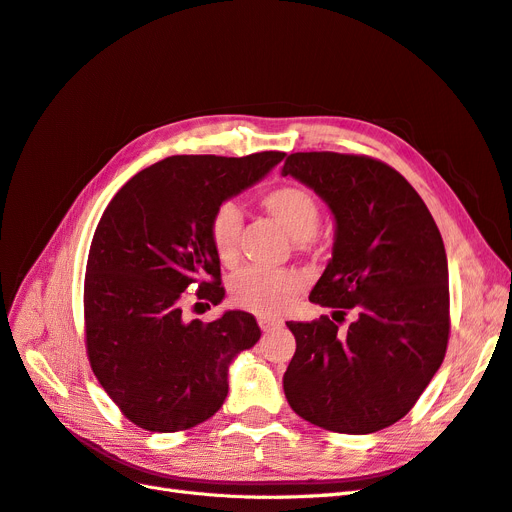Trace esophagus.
<instances>
[{
	"label": "esophagus",
	"mask_w": 512,
	"mask_h": 512,
	"mask_svg": "<svg viewBox=\"0 0 512 512\" xmlns=\"http://www.w3.org/2000/svg\"><path fill=\"white\" fill-rule=\"evenodd\" d=\"M258 327H260L262 331H271V329L282 327V322H280V320H275V318H265V316H260V318H258Z\"/></svg>",
	"instance_id": "34e87169"
}]
</instances>
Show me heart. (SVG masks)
Wrapping results in <instances>:
<instances>
[{
    "label": "heart",
    "mask_w": 512,
    "mask_h": 512,
    "mask_svg": "<svg viewBox=\"0 0 512 512\" xmlns=\"http://www.w3.org/2000/svg\"><path fill=\"white\" fill-rule=\"evenodd\" d=\"M258 203L292 239H297L299 250H309L314 245L320 224V205L307 188L294 183L275 185L260 196ZM239 230L241 213L232 203H222L211 213L209 241L222 267L230 269L239 262ZM301 290L303 277L288 269L250 267L230 280L232 303L245 312L265 318L284 314L297 301Z\"/></svg>",
    "instance_id": "b5f03b06"
}]
</instances>
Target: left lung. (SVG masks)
I'll list each match as a JSON object with an SVG mask.
<instances>
[{
  "label": "left lung",
  "instance_id": "1",
  "mask_svg": "<svg viewBox=\"0 0 512 512\" xmlns=\"http://www.w3.org/2000/svg\"><path fill=\"white\" fill-rule=\"evenodd\" d=\"M292 175L335 215L333 258L309 301L333 318L286 322L297 339L284 374L290 408L335 433H374L404 418L440 369L451 335L442 235L423 198L369 156L290 153ZM348 311L357 318L342 334Z\"/></svg>",
  "mask_w": 512,
  "mask_h": 512
}]
</instances>
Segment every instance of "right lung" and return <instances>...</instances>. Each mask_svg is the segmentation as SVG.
Instances as JSON below:
<instances>
[{"mask_svg":"<svg viewBox=\"0 0 512 512\" xmlns=\"http://www.w3.org/2000/svg\"><path fill=\"white\" fill-rule=\"evenodd\" d=\"M173 156L136 173L104 209L85 269V348L106 395L136 427L173 433L218 412L228 363L260 329L247 312L185 322V290L224 299L209 218L284 160ZM198 305V303H196Z\"/></svg>","mask_w":512,"mask_h":512,"instance_id":"obj_1","label":"right lung"}]
</instances>
